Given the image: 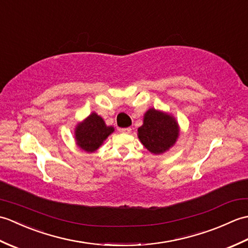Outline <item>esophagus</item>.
<instances>
[{
    "label": "esophagus",
    "mask_w": 248,
    "mask_h": 248,
    "mask_svg": "<svg viewBox=\"0 0 248 248\" xmlns=\"http://www.w3.org/2000/svg\"><path fill=\"white\" fill-rule=\"evenodd\" d=\"M119 131H120V132H123V133L129 134V133H131V128H120Z\"/></svg>",
    "instance_id": "esophagus-1"
}]
</instances>
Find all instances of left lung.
<instances>
[{
	"instance_id": "8db88e82",
	"label": "left lung",
	"mask_w": 248,
	"mask_h": 248,
	"mask_svg": "<svg viewBox=\"0 0 248 248\" xmlns=\"http://www.w3.org/2000/svg\"><path fill=\"white\" fill-rule=\"evenodd\" d=\"M178 124L170 115L150 108L139 128V139L147 149L155 155L168 150L178 139Z\"/></svg>"
}]
</instances>
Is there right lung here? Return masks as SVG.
<instances>
[{
    "instance_id": "1",
    "label": "right lung",
    "mask_w": 248,
    "mask_h": 248,
    "mask_svg": "<svg viewBox=\"0 0 248 248\" xmlns=\"http://www.w3.org/2000/svg\"><path fill=\"white\" fill-rule=\"evenodd\" d=\"M112 132H114V128L108 127L100 116L93 113L77 127V144L83 150L93 152Z\"/></svg>"
}]
</instances>
